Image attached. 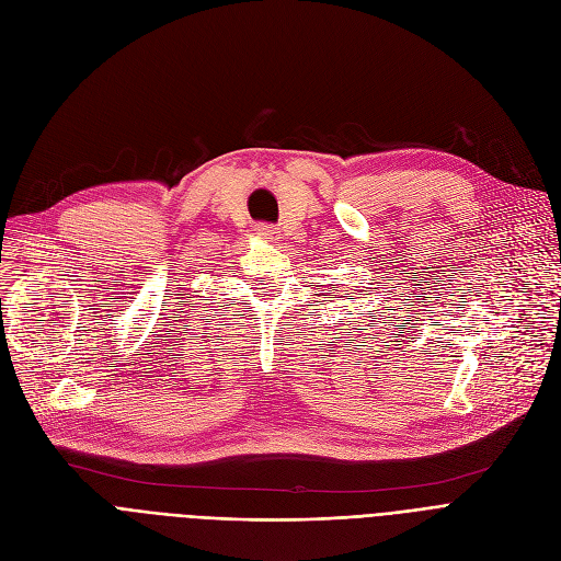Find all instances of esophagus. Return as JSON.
<instances>
[{
  "instance_id": "obj_1",
  "label": "esophagus",
  "mask_w": 561,
  "mask_h": 561,
  "mask_svg": "<svg viewBox=\"0 0 561 561\" xmlns=\"http://www.w3.org/2000/svg\"><path fill=\"white\" fill-rule=\"evenodd\" d=\"M256 233L261 236V239H275V227L271 225H256Z\"/></svg>"
}]
</instances>
